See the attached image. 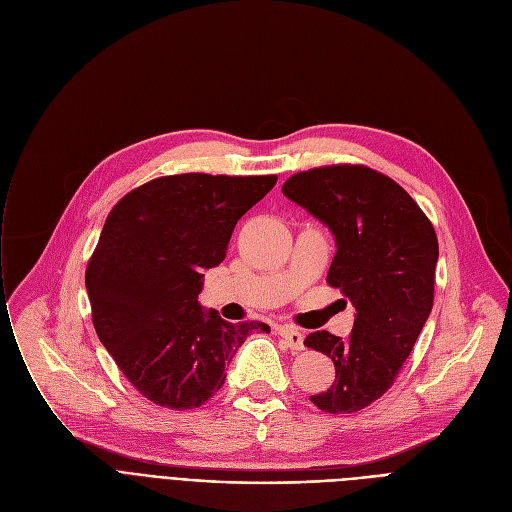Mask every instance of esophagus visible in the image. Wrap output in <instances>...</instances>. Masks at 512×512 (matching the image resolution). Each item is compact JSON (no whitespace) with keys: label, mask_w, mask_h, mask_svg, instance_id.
<instances>
[{"label":"esophagus","mask_w":512,"mask_h":512,"mask_svg":"<svg viewBox=\"0 0 512 512\" xmlns=\"http://www.w3.org/2000/svg\"><path fill=\"white\" fill-rule=\"evenodd\" d=\"M280 336H282V340L288 344V348L290 351H303L305 348V338H303V334L299 332V330H294V328H280Z\"/></svg>","instance_id":"obj_1"}]
</instances>
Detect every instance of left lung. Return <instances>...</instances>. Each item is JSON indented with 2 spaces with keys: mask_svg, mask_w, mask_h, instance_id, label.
Listing matches in <instances>:
<instances>
[{
  "mask_svg": "<svg viewBox=\"0 0 512 512\" xmlns=\"http://www.w3.org/2000/svg\"><path fill=\"white\" fill-rule=\"evenodd\" d=\"M282 193L332 230L328 284L357 311L348 338L326 330L305 338L336 367L334 384L311 402L326 413L361 411L394 384L432 313L434 226L405 188L365 166L299 172Z\"/></svg>",
  "mask_w": 512,
  "mask_h": 512,
  "instance_id": "8db88e82",
  "label": "left lung"
}]
</instances>
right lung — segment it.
I'll return each mask as SVG.
<instances>
[{
    "instance_id": "add662e5",
    "label": "right lung",
    "mask_w": 512,
    "mask_h": 512,
    "mask_svg": "<svg viewBox=\"0 0 512 512\" xmlns=\"http://www.w3.org/2000/svg\"><path fill=\"white\" fill-rule=\"evenodd\" d=\"M276 176L178 174L124 195L87 265L93 326L126 380L159 407H201L226 365L267 324L203 311L205 270L220 265L236 222Z\"/></svg>"
}]
</instances>
